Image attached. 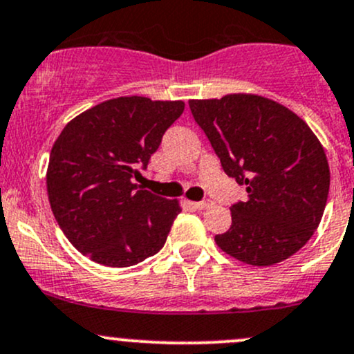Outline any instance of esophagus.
Masks as SVG:
<instances>
[{
  "label": "esophagus",
  "instance_id": "34e87169",
  "mask_svg": "<svg viewBox=\"0 0 354 354\" xmlns=\"http://www.w3.org/2000/svg\"><path fill=\"white\" fill-rule=\"evenodd\" d=\"M196 209H207V207L213 206V201H209V199H204V201H199V203H194Z\"/></svg>",
  "mask_w": 354,
  "mask_h": 354
}]
</instances>
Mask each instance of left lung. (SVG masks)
<instances>
[{"label":"left lung","mask_w":354,"mask_h":354,"mask_svg":"<svg viewBox=\"0 0 354 354\" xmlns=\"http://www.w3.org/2000/svg\"><path fill=\"white\" fill-rule=\"evenodd\" d=\"M225 174L245 185L230 207L232 227L214 236L228 256L272 266L310 240L322 220L330 172L326 151L304 119L252 93L189 102Z\"/></svg>","instance_id":"obj_1"}]
</instances>
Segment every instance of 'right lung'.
<instances>
[{"label": "right lung", "instance_id": "1", "mask_svg": "<svg viewBox=\"0 0 354 354\" xmlns=\"http://www.w3.org/2000/svg\"><path fill=\"white\" fill-rule=\"evenodd\" d=\"M184 105L111 98L61 131L49 156L47 196L57 225L83 256L127 268L162 249L180 204L140 189L133 177L147 169Z\"/></svg>", "mask_w": 354, "mask_h": 354}]
</instances>
